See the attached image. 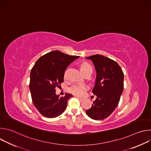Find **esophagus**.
<instances>
[{
    "mask_svg": "<svg viewBox=\"0 0 151 151\" xmlns=\"http://www.w3.org/2000/svg\"><path fill=\"white\" fill-rule=\"evenodd\" d=\"M77 98H78L80 101H83V100H84V99H82V98H80V97H77Z\"/></svg>",
    "mask_w": 151,
    "mask_h": 151,
    "instance_id": "1",
    "label": "esophagus"
}]
</instances>
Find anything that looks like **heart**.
I'll list each match as a JSON object with an SVG mask.
<instances>
[{
    "label": "heart",
    "mask_w": 151,
    "mask_h": 151,
    "mask_svg": "<svg viewBox=\"0 0 151 151\" xmlns=\"http://www.w3.org/2000/svg\"><path fill=\"white\" fill-rule=\"evenodd\" d=\"M89 70H92V67L88 63H83L81 65V70L83 74L85 72ZM66 74L64 75V79H66ZM88 90V88L85 85H73L70 88V92L78 96H82L84 94L85 91Z\"/></svg>",
    "instance_id": "heart-1"
}]
</instances>
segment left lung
Returning <instances> with one entry per match:
<instances>
[{
    "label": "left lung",
    "instance_id": "obj_1",
    "mask_svg": "<svg viewBox=\"0 0 151 151\" xmlns=\"http://www.w3.org/2000/svg\"><path fill=\"white\" fill-rule=\"evenodd\" d=\"M95 66L97 76L93 93L97 98L86 114L93 119L103 120L117 107L124 89V73L114 60L101 55L87 57Z\"/></svg>",
    "mask_w": 151,
    "mask_h": 151
}]
</instances>
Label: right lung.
I'll return each instance as SVG.
<instances>
[{
  "mask_svg": "<svg viewBox=\"0 0 151 151\" xmlns=\"http://www.w3.org/2000/svg\"><path fill=\"white\" fill-rule=\"evenodd\" d=\"M78 58L55 50L42 55L35 63L30 72L29 88L33 103L42 115L55 118L65 111L68 101L73 96L66 94L59 97L55 89L61 87L64 72Z\"/></svg>",
  "mask_w": 151,
  "mask_h": 151,
  "instance_id": "right-lung-1",
  "label": "right lung"
}]
</instances>
